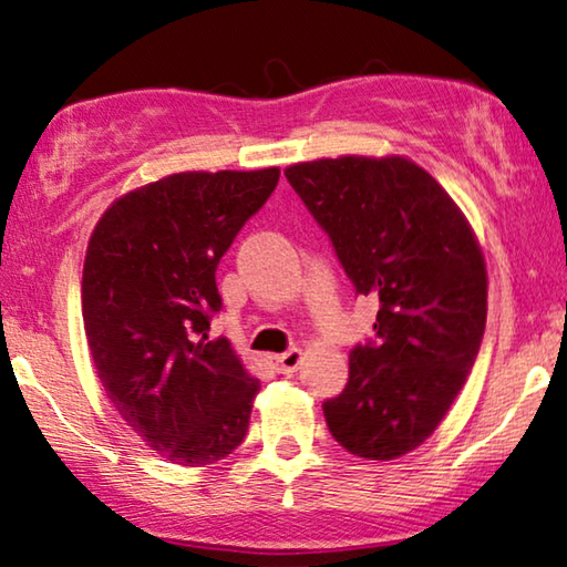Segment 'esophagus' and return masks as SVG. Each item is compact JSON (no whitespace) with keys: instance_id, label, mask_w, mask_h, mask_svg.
I'll list each match as a JSON object with an SVG mask.
<instances>
[{"instance_id":"esophagus-1","label":"esophagus","mask_w":567,"mask_h":567,"mask_svg":"<svg viewBox=\"0 0 567 567\" xmlns=\"http://www.w3.org/2000/svg\"><path fill=\"white\" fill-rule=\"evenodd\" d=\"M272 362H275L277 372H282V375H290V372H295L297 368H300L302 350H300V348H292V350L282 352V354H275Z\"/></svg>"}]
</instances>
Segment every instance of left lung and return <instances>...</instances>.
I'll use <instances>...</instances> for the list:
<instances>
[{
  "mask_svg": "<svg viewBox=\"0 0 567 567\" xmlns=\"http://www.w3.org/2000/svg\"><path fill=\"white\" fill-rule=\"evenodd\" d=\"M330 235L358 295L380 300L378 342L350 352V378L322 405L332 437L395 460L435 433L483 342L487 270L443 185L400 155L297 162L285 169Z\"/></svg>",
  "mask_w": 567,
  "mask_h": 567,
  "instance_id": "left-lung-1",
  "label": "left lung"
}]
</instances>
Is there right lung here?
Instances as JSON below:
<instances>
[{
  "label": "right lung",
  "instance_id": "obj_1",
  "mask_svg": "<svg viewBox=\"0 0 567 567\" xmlns=\"http://www.w3.org/2000/svg\"><path fill=\"white\" fill-rule=\"evenodd\" d=\"M280 169L177 172L130 189L94 225L82 320L114 410L162 457L213 465L243 443L260 380L227 338L215 270Z\"/></svg>",
  "mask_w": 567,
  "mask_h": 567
}]
</instances>
